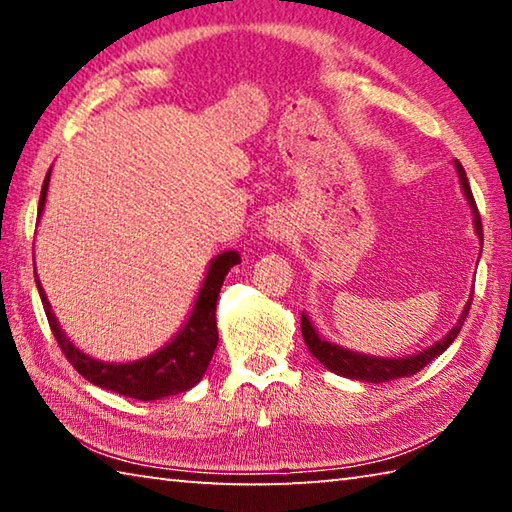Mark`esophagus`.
<instances>
[{
	"instance_id": "1",
	"label": "esophagus",
	"mask_w": 512,
	"mask_h": 512,
	"mask_svg": "<svg viewBox=\"0 0 512 512\" xmlns=\"http://www.w3.org/2000/svg\"><path fill=\"white\" fill-rule=\"evenodd\" d=\"M266 235L271 237V239H289V235H291V228H289V223L282 219L280 214H273L271 219H266Z\"/></svg>"
}]
</instances>
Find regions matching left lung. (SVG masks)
<instances>
[{"instance_id":"obj_1","label":"left lung","mask_w":512,"mask_h":512,"mask_svg":"<svg viewBox=\"0 0 512 512\" xmlns=\"http://www.w3.org/2000/svg\"><path fill=\"white\" fill-rule=\"evenodd\" d=\"M456 169H458V178H461V185H463V194L467 198V203H470L472 212H474V228H476V235L481 239V246H483V225H481V216L479 210H476V203H474V196H472V189L470 183H467V176H465V169L461 162H456ZM472 300L465 305V311L458 323L454 325L452 332H449L445 339H440L436 345H431L429 350H424L420 354H415V357H406V359H379V357H368V354H359V352H350L341 348V345H334L329 341H323L320 336L316 334V329L311 327L309 318L302 314L300 318V329H302V339H305L309 352L314 354V357L323 363L327 370L336 372V375L341 377H350V379H359V381H370V384H381V381H391V379H400V377H411L415 372H420L427 363H431L433 359L438 357V354H443L449 345L454 343V339L461 332V327L465 323V316L467 311H470Z\"/></svg>"}]
</instances>
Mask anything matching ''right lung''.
Listing matches in <instances>:
<instances>
[{
    "instance_id": "right-lung-1",
    "label": "right lung",
    "mask_w": 512,
    "mask_h": 512,
    "mask_svg": "<svg viewBox=\"0 0 512 512\" xmlns=\"http://www.w3.org/2000/svg\"><path fill=\"white\" fill-rule=\"evenodd\" d=\"M49 176L51 169L45 176V183H42L38 214L45 210ZM239 262V253H235V250H228V253L212 259L210 271L205 275V282L201 287V293H198L192 316H189L185 327L180 329V334L169 345H164L162 350L151 354V357L133 363H103L88 357V354H83L81 350H76L63 334V329L58 327V320L49 307L45 289L40 287L38 275L36 284L51 332H54L67 361L72 363L90 384L101 386L106 388V391L119 393L124 397H133V400L149 402L160 400V397L185 393L203 379L205 370L212 361V354L216 350V343H219V332H216V300H219L225 275H228L230 268Z\"/></svg>"
}]
</instances>
